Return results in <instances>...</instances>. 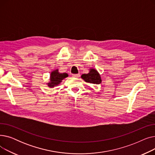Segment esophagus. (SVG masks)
<instances>
[{
    "label": "esophagus",
    "mask_w": 155,
    "mask_h": 155,
    "mask_svg": "<svg viewBox=\"0 0 155 155\" xmlns=\"http://www.w3.org/2000/svg\"><path fill=\"white\" fill-rule=\"evenodd\" d=\"M72 76H73V77L78 78V77H80V74H73V75H72Z\"/></svg>",
    "instance_id": "1"
}]
</instances>
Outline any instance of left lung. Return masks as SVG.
Wrapping results in <instances>:
<instances>
[{
	"instance_id": "obj_1",
	"label": "left lung",
	"mask_w": 155,
	"mask_h": 155,
	"mask_svg": "<svg viewBox=\"0 0 155 155\" xmlns=\"http://www.w3.org/2000/svg\"><path fill=\"white\" fill-rule=\"evenodd\" d=\"M85 82L93 84H100L102 82V79L100 73L96 69L91 68L89 69L88 73H84L81 76Z\"/></svg>"
}]
</instances>
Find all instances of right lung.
I'll return each instance as SVG.
<instances>
[{"mask_svg": "<svg viewBox=\"0 0 155 155\" xmlns=\"http://www.w3.org/2000/svg\"><path fill=\"white\" fill-rule=\"evenodd\" d=\"M68 77V75L66 73H60L58 69L53 70L50 73V81L46 84L49 87H54L58 85L62 82V80Z\"/></svg>", "mask_w": 155, "mask_h": 155, "instance_id": "right-lung-1", "label": "right lung"}]
</instances>
